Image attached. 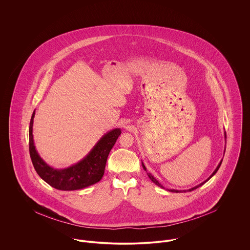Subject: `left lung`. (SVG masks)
<instances>
[{"mask_svg":"<svg viewBox=\"0 0 250 250\" xmlns=\"http://www.w3.org/2000/svg\"><path fill=\"white\" fill-rule=\"evenodd\" d=\"M224 138H225V143H226V133H225V132H224ZM224 152H225V151H224ZM221 163H222V160H221V161H220V162H219V164H218V166H217V167H216V168H215V169H214V172H213V173H212V174H211V175H210V177H209V178H208V179H206V180H205V181H204V182H202V183H200V184H199V185H197V186H195V187H193V188H189V189H183V190H178V189H168V188H167V190H168V191H171V192H182V191H184V192H186V191H191V190H193V189H195V188H199V187H201V186H202V185H204V184H205V183H206V182H208V181H209V180H210V179L212 178V177H213V176H214V174H215V173H216V171H217V170H218V168H219V167H220V165H221ZM143 169H144V170H145V171H146V172H147V170H146V167H145V166H144V165H143ZM147 175H148V177H149V178H150V180H151V181H152V182H153V183H155V184H156V185H157V186H159V187H161V188H164V187H163V186H162V185H161V184H160V183H159V181H158V180H156V179L154 178V176H152V174H151V173H147Z\"/></svg>","mask_w":250,"mask_h":250,"instance_id":"left-lung-1","label":"left lung"}]
</instances>
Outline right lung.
I'll use <instances>...</instances> for the list:
<instances>
[{"mask_svg": "<svg viewBox=\"0 0 250 250\" xmlns=\"http://www.w3.org/2000/svg\"><path fill=\"white\" fill-rule=\"evenodd\" d=\"M36 110H34L29 129L30 155L37 174L51 187L60 190H76L87 188L99 182L105 172L107 156L121 134L119 128L106 133L90 152L80 162L69 167L59 169L50 167L39 156L36 150L33 126Z\"/></svg>", "mask_w": 250, "mask_h": 250, "instance_id": "right-lung-1", "label": "right lung"}]
</instances>
